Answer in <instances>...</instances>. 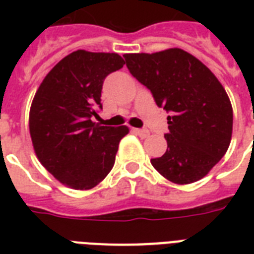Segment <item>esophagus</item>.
Returning a JSON list of instances; mask_svg holds the SVG:
<instances>
[{"label":"esophagus","instance_id":"1","mask_svg":"<svg viewBox=\"0 0 254 254\" xmlns=\"http://www.w3.org/2000/svg\"><path fill=\"white\" fill-rule=\"evenodd\" d=\"M133 131H134L135 134H138L141 138H147L149 137V130H146V129H133Z\"/></svg>","mask_w":254,"mask_h":254}]
</instances>
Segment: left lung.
<instances>
[{
  "instance_id": "obj_1",
  "label": "left lung",
  "mask_w": 254,
  "mask_h": 254,
  "mask_svg": "<svg viewBox=\"0 0 254 254\" xmlns=\"http://www.w3.org/2000/svg\"><path fill=\"white\" fill-rule=\"evenodd\" d=\"M127 67L170 112L166 153L151 159L162 177L177 185L199 181L227 153L233 111L224 87L199 59L182 49L125 54Z\"/></svg>"
}]
</instances>
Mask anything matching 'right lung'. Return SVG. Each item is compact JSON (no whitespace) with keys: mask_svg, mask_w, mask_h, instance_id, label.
Masks as SVG:
<instances>
[{"mask_svg":"<svg viewBox=\"0 0 254 254\" xmlns=\"http://www.w3.org/2000/svg\"><path fill=\"white\" fill-rule=\"evenodd\" d=\"M116 53L73 51L50 71L34 96L29 127L39 162L73 190H91L115 165L127 127H101L92 116L103 109L104 79L123 68Z\"/></svg>","mask_w":254,"mask_h":254,"instance_id":"obj_1","label":"right lung"}]
</instances>
